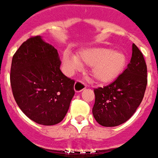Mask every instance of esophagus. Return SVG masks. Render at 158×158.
Masks as SVG:
<instances>
[{
    "label": "esophagus",
    "instance_id": "esophagus-1",
    "mask_svg": "<svg viewBox=\"0 0 158 158\" xmlns=\"http://www.w3.org/2000/svg\"><path fill=\"white\" fill-rule=\"evenodd\" d=\"M86 88H87L86 83L81 81H77L75 82V85H74V89H75V91L77 92V93L81 92Z\"/></svg>",
    "mask_w": 158,
    "mask_h": 158
}]
</instances>
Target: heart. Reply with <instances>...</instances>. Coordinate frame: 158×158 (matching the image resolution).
<instances>
[{
	"label": "heart",
	"mask_w": 158,
	"mask_h": 158,
	"mask_svg": "<svg viewBox=\"0 0 158 158\" xmlns=\"http://www.w3.org/2000/svg\"><path fill=\"white\" fill-rule=\"evenodd\" d=\"M64 66L70 72L81 70L82 65L92 67L94 79L99 82H109L120 75L127 64V57L123 52L114 51L110 48L94 47L82 49L78 56L64 52Z\"/></svg>",
	"instance_id": "heart-1"
}]
</instances>
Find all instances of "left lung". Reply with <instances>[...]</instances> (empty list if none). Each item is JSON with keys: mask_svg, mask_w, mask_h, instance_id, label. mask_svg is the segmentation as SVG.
<instances>
[{"mask_svg": "<svg viewBox=\"0 0 158 158\" xmlns=\"http://www.w3.org/2000/svg\"><path fill=\"white\" fill-rule=\"evenodd\" d=\"M126 70L111 83L95 88L93 115L104 127H116L130 118L140 105L147 85L144 56L135 44Z\"/></svg>", "mask_w": 158, "mask_h": 158, "instance_id": "obj_1", "label": "left lung"}]
</instances>
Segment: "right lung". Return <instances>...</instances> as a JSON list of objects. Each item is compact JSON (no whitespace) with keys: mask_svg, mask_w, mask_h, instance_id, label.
<instances>
[{"mask_svg":"<svg viewBox=\"0 0 158 158\" xmlns=\"http://www.w3.org/2000/svg\"><path fill=\"white\" fill-rule=\"evenodd\" d=\"M60 64L57 49L40 35L23 42L13 57L10 81L14 99L38 124L60 123L75 94V81L61 72Z\"/></svg>","mask_w":158,"mask_h":158,"instance_id":"add662e5","label":"right lung"}]
</instances>
